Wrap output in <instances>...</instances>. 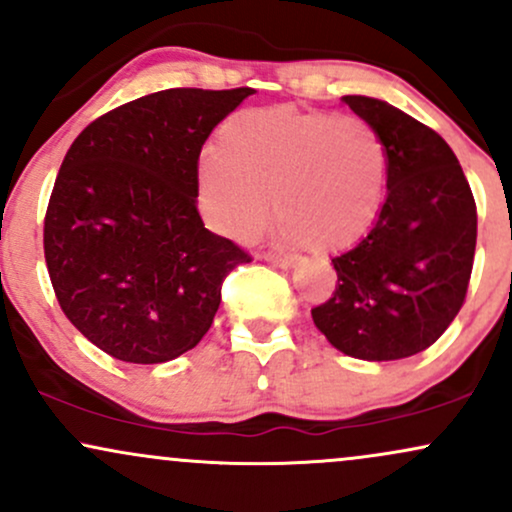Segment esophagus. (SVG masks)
<instances>
[{"instance_id":"esophagus-1","label":"esophagus","mask_w":512,"mask_h":512,"mask_svg":"<svg viewBox=\"0 0 512 512\" xmlns=\"http://www.w3.org/2000/svg\"><path fill=\"white\" fill-rule=\"evenodd\" d=\"M264 260H267L269 264H274V267H279V269H291V267H296V257L272 255V252H269V255L264 257Z\"/></svg>"}]
</instances>
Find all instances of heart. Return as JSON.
Masks as SVG:
<instances>
[{
  "instance_id": "obj_1",
  "label": "heart",
  "mask_w": 512,
  "mask_h": 512,
  "mask_svg": "<svg viewBox=\"0 0 512 512\" xmlns=\"http://www.w3.org/2000/svg\"><path fill=\"white\" fill-rule=\"evenodd\" d=\"M385 146L354 115L243 110L197 163V207L211 231L250 243L274 211L279 236L317 252L349 248L378 216Z\"/></svg>"
}]
</instances>
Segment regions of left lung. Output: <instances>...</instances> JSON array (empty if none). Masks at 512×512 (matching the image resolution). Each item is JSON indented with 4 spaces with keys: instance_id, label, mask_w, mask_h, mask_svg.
Masks as SVG:
<instances>
[{
    "instance_id": "left-lung-1",
    "label": "left lung",
    "mask_w": 512,
    "mask_h": 512,
    "mask_svg": "<svg viewBox=\"0 0 512 512\" xmlns=\"http://www.w3.org/2000/svg\"><path fill=\"white\" fill-rule=\"evenodd\" d=\"M342 103L385 146L387 197L368 236L332 260L337 289L313 308V322L346 356L397 361L428 349L460 313L477 248V204L438 132L378 98Z\"/></svg>"
}]
</instances>
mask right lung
Listing matches in <instances>:
<instances>
[{"instance_id":"obj_1","label":"right lung","mask_w":512,"mask_h":512,"mask_svg":"<svg viewBox=\"0 0 512 512\" xmlns=\"http://www.w3.org/2000/svg\"><path fill=\"white\" fill-rule=\"evenodd\" d=\"M255 88H168L93 120L64 156L45 262L69 322L125 363H166L209 332L231 269L250 262L204 228L202 146Z\"/></svg>"}]
</instances>
